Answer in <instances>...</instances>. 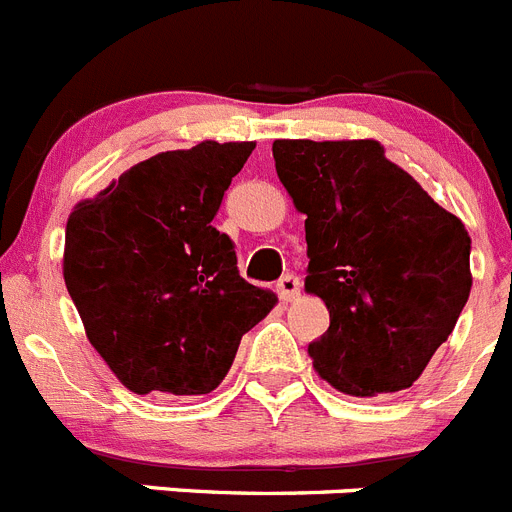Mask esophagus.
<instances>
[{
	"instance_id": "esophagus-1",
	"label": "esophagus",
	"mask_w": 512,
	"mask_h": 512,
	"mask_svg": "<svg viewBox=\"0 0 512 512\" xmlns=\"http://www.w3.org/2000/svg\"><path fill=\"white\" fill-rule=\"evenodd\" d=\"M278 296L283 301H296L301 296V278L293 273H285L283 278L278 280Z\"/></svg>"
}]
</instances>
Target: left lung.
<instances>
[{
	"instance_id": "8db88e82",
	"label": "left lung",
	"mask_w": 512,
	"mask_h": 512,
	"mask_svg": "<svg viewBox=\"0 0 512 512\" xmlns=\"http://www.w3.org/2000/svg\"><path fill=\"white\" fill-rule=\"evenodd\" d=\"M306 214V290L329 308L313 365L357 398L411 388L469 298L472 239L375 140H275Z\"/></svg>"
}]
</instances>
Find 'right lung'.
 <instances>
[{
  "label": "right lung",
  "instance_id": "add662e5",
  "mask_svg": "<svg viewBox=\"0 0 512 512\" xmlns=\"http://www.w3.org/2000/svg\"><path fill=\"white\" fill-rule=\"evenodd\" d=\"M255 142H201L130 168L73 209L63 278L86 336L124 388L204 395L275 306L211 224Z\"/></svg>",
  "mask_w": 512,
  "mask_h": 512
}]
</instances>
